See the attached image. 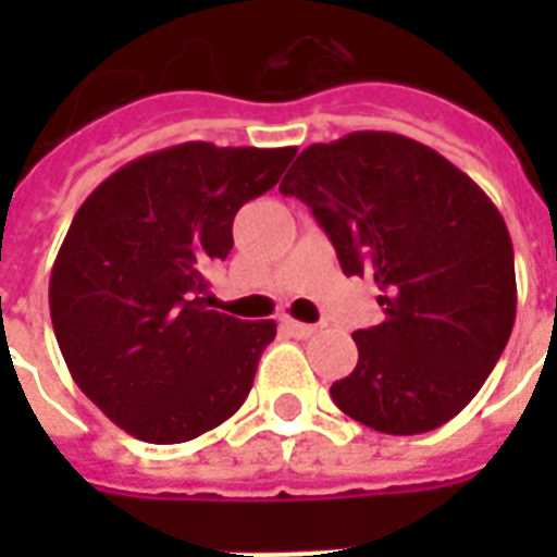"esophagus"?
<instances>
[{
  "instance_id": "esophagus-1",
  "label": "esophagus",
  "mask_w": 557,
  "mask_h": 557,
  "mask_svg": "<svg viewBox=\"0 0 557 557\" xmlns=\"http://www.w3.org/2000/svg\"><path fill=\"white\" fill-rule=\"evenodd\" d=\"M283 330H286L288 335H295V338H309V335L318 332V326H312V323H300L295 321V318H283Z\"/></svg>"
}]
</instances>
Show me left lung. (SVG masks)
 Here are the masks:
<instances>
[{"instance_id":"left-lung-1","label":"left lung","mask_w":557,"mask_h":557,"mask_svg":"<svg viewBox=\"0 0 557 557\" xmlns=\"http://www.w3.org/2000/svg\"><path fill=\"white\" fill-rule=\"evenodd\" d=\"M283 196L312 208L347 277H372L384 321L330 387L356 422L393 436L450 422L509 344L518 283L500 210L440 152L396 133L306 147Z\"/></svg>"}]
</instances>
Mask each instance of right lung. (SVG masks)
<instances>
[{"label": "right lung", "instance_id": "obj_1", "mask_svg": "<svg viewBox=\"0 0 557 557\" xmlns=\"http://www.w3.org/2000/svg\"><path fill=\"white\" fill-rule=\"evenodd\" d=\"M295 152L176 144L115 170L74 213L48 283L57 344L74 384L135 440H196L243 407L277 323L199 295L234 248L236 210Z\"/></svg>", "mask_w": 557, "mask_h": 557}]
</instances>
